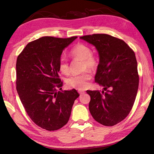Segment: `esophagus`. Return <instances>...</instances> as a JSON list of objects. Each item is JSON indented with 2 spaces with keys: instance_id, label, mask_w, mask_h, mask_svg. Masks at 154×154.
<instances>
[{
  "instance_id": "obj_1",
  "label": "esophagus",
  "mask_w": 154,
  "mask_h": 154,
  "mask_svg": "<svg viewBox=\"0 0 154 154\" xmlns=\"http://www.w3.org/2000/svg\"><path fill=\"white\" fill-rule=\"evenodd\" d=\"M78 92H79L80 94H83L85 93L84 91H82V90H79V91H78Z\"/></svg>"
}]
</instances>
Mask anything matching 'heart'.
Segmentation results:
<instances>
[{"mask_svg": "<svg viewBox=\"0 0 154 154\" xmlns=\"http://www.w3.org/2000/svg\"><path fill=\"white\" fill-rule=\"evenodd\" d=\"M71 55L74 58L82 60V69H95L98 66L97 58L92 54V50L89 46L83 43H77L71 51ZM59 70L62 74L68 75L70 72L69 65L66 58L61 57L59 62ZM92 74L89 71L83 72L81 74L73 75L66 79V84L69 87L77 90H84L89 85Z\"/></svg>", "mask_w": 154, "mask_h": 154, "instance_id": "obj_1", "label": "heart"}]
</instances>
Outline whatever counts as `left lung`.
Wrapping results in <instances>:
<instances>
[{"label":"left lung","mask_w":154,"mask_h":154,"mask_svg":"<svg viewBox=\"0 0 154 154\" xmlns=\"http://www.w3.org/2000/svg\"><path fill=\"white\" fill-rule=\"evenodd\" d=\"M80 38L97 49L99 64L95 82L104 87L102 92L86 91L91 98L90 112L98 123L114 126L128 116L137 96L139 77L134 52L123 40L106 34Z\"/></svg>","instance_id":"left-lung-1"}]
</instances>
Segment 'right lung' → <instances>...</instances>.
Returning a JSON list of instances; mask_svg holds the SVG:
<instances>
[{"label":"right lung","instance_id":"obj_1","mask_svg":"<svg viewBox=\"0 0 154 154\" xmlns=\"http://www.w3.org/2000/svg\"><path fill=\"white\" fill-rule=\"evenodd\" d=\"M77 38L43 36L27 44L17 58L16 89L21 102L32 122L49 131L67 124L79 96L75 89L61 90L58 75L62 51Z\"/></svg>","mask_w":154,"mask_h":154}]
</instances>
